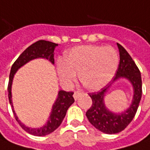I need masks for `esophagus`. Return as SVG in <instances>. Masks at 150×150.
Segmentation results:
<instances>
[{
  "mask_svg": "<svg viewBox=\"0 0 150 150\" xmlns=\"http://www.w3.org/2000/svg\"><path fill=\"white\" fill-rule=\"evenodd\" d=\"M80 95H81V93H79V92H75L74 94H73V97L75 98V100H77L79 97H80Z\"/></svg>",
  "mask_w": 150,
  "mask_h": 150,
  "instance_id": "obj_1",
  "label": "esophagus"
}]
</instances>
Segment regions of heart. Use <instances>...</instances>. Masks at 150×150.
<instances>
[{"label": "heart", "mask_w": 150, "mask_h": 150, "mask_svg": "<svg viewBox=\"0 0 150 150\" xmlns=\"http://www.w3.org/2000/svg\"><path fill=\"white\" fill-rule=\"evenodd\" d=\"M119 66V55L110 46L82 45L74 47L57 62L61 81L71 84L77 79L89 91L104 88L115 76Z\"/></svg>", "instance_id": "obj_1"}]
</instances>
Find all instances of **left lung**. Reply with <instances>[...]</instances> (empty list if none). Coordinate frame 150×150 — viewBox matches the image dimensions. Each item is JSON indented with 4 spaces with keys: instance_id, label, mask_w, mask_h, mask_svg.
I'll return each mask as SVG.
<instances>
[{
    "instance_id": "obj_1",
    "label": "left lung",
    "mask_w": 150,
    "mask_h": 150,
    "mask_svg": "<svg viewBox=\"0 0 150 150\" xmlns=\"http://www.w3.org/2000/svg\"><path fill=\"white\" fill-rule=\"evenodd\" d=\"M119 51V64L112 83L104 87L100 92L90 93L93 105L86 112L90 123L97 129L106 134L122 132L135 117L142 95L141 72L129 53L121 45L117 43ZM121 78H126L134 88V97L130 106L122 112L115 113L110 111L104 103V97L113 82Z\"/></svg>"
}]
</instances>
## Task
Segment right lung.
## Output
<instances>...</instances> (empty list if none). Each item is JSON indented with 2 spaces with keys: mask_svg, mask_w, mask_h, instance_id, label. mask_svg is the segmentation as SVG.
Masks as SVG:
<instances>
[{
  "mask_svg": "<svg viewBox=\"0 0 150 150\" xmlns=\"http://www.w3.org/2000/svg\"><path fill=\"white\" fill-rule=\"evenodd\" d=\"M57 45H58L57 44L47 41V40L36 41L34 44H32L31 45L29 46L28 48H27L23 53H21L20 56L14 62V63L10 70L9 84H8V97H9V103L12 106V110L13 112L14 117L16 119L17 122L19 123V125L22 127L23 129L25 130L28 133L31 134L33 136H36V137H43V136L49 135L51 132H54L58 127L60 126L62 120L66 116L68 108L70 107L75 101L74 97H72L74 93L60 90L57 93V99L52 106V110L50 112L49 119L47 120L45 124L40 127L32 128V127L26 126L24 123L21 122L14 111L13 101H12L13 79L18 70L31 60H34L36 58H44V59L50 61L53 65L54 64V58H53L54 50Z\"/></svg>",
  "mask_w": 150,
  "mask_h": 150,
  "instance_id": "add662e5",
  "label": "right lung"
}]
</instances>
